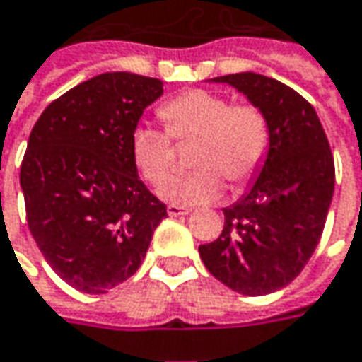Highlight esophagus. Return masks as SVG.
<instances>
[{
    "mask_svg": "<svg viewBox=\"0 0 362 362\" xmlns=\"http://www.w3.org/2000/svg\"><path fill=\"white\" fill-rule=\"evenodd\" d=\"M166 212L172 218H176V216H186V214H190V208H184V206H178V204H170L168 208H166Z\"/></svg>",
    "mask_w": 362,
    "mask_h": 362,
    "instance_id": "obj_1",
    "label": "esophagus"
}]
</instances>
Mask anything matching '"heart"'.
I'll list each match as a JSON object with an SVG mask.
<instances>
[{"instance_id": "obj_1", "label": "heart", "mask_w": 362, "mask_h": 362, "mask_svg": "<svg viewBox=\"0 0 362 362\" xmlns=\"http://www.w3.org/2000/svg\"><path fill=\"white\" fill-rule=\"evenodd\" d=\"M158 117L166 132L139 124L130 134V154L142 178L160 188L176 172V144L194 140L192 166L198 170L170 182L162 196L180 204H202L222 196L223 178L243 186L262 170L272 146L269 120L253 105H232L206 88H192L162 103Z\"/></svg>"}]
</instances>
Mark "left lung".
I'll use <instances>...</instances> for the list:
<instances>
[{"label":"left lung","instance_id":"left-lung-1","mask_svg":"<svg viewBox=\"0 0 362 362\" xmlns=\"http://www.w3.org/2000/svg\"><path fill=\"white\" fill-rule=\"evenodd\" d=\"M264 110L272 146L252 190L223 208L218 240L198 247L206 269L242 295H267L303 272L325 228L335 162L315 109L297 90L257 73L216 77Z\"/></svg>","mask_w":362,"mask_h":362}]
</instances>
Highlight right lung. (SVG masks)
I'll return each instance as SVG.
<instances>
[{
  "label": "right lung",
  "instance_id": "obj_1",
  "mask_svg": "<svg viewBox=\"0 0 362 362\" xmlns=\"http://www.w3.org/2000/svg\"><path fill=\"white\" fill-rule=\"evenodd\" d=\"M160 95V78L103 73L55 98L29 134L19 172L29 232L83 293H107L134 275L166 218L130 154L142 110Z\"/></svg>",
  "mask_w": 362,
  "mask_h": 362
}]
</instances>
